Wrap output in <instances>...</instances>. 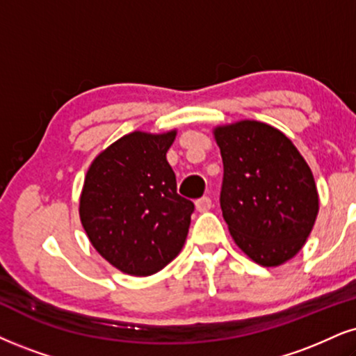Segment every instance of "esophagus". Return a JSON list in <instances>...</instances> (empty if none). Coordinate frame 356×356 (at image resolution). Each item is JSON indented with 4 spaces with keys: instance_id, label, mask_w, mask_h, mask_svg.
<instances>
[{
    "instance_id": "esophagus-1",
    "label": "esophagus",
    "mask_w": 356,
    "mask_h": 356,
    "mask_svg": "<svg viewBox=\"0 0 356 356\" xmlns=\"http://www.w3.org/2000/svg\"><path fill=\"white\" fill-rule=\"evenodd\" d=\"M213 206V201L209 196H201L200 200H196V209H198L200 213H204V211H209Z\"/></svg>"
}]
</instances>
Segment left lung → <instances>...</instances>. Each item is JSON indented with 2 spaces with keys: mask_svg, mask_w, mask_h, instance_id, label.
<instances>
[{
  "mask_svg": "<svg viewBox=\"0 0 356 356\" xmlns=\"http://www.w3.org/2000/svg\"><path fill=\"white\" fill-rule=\"evenodd\" d=\"M219 203L232 239L257 264H284L300 251L318 213L309 165L282 131L244 120L218 127Z\"/></svg>",
  "mask_w": 356,
  "mask_h": 356,
  "instance_id": "obj_1",
  "label": "left lung"
}]
</instances>
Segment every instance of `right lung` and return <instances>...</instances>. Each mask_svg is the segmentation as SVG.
Instances as JSON below:
<instances>
[{
	"label": "right lung",
	"mask_w": 356,
	"mask_h": 356,
	"mask_svg": "<svg viewBox=\"0 0 356 356\" xmlns=\"http://www.w3.org/2000/svg\"><path fill=\"white\" fill-rule=\"evenodd\" d=\"M177 131L125 135L90 165L81 221L97 252L130 275H152L185 244L193 201L177 193L166 152Z\"/></svg>",
	"instance_id": "obj_1"
}]
</instances>
